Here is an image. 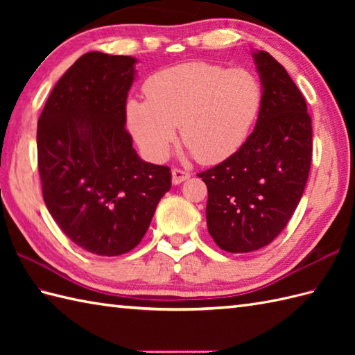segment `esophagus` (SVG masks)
<instances>
[{
  "instance_id": "34e87169",
  "label": "esophagus",
  "mask_w": 355,
  "mask_h": 355,
  "mask_svg": "<svg viewBox=\"0 0 355 355\" xmlns=\"http://www.w3.org/2000/svg\"><path fill=\"white\" fill-rule=\"evenodd\" d=\"M189 177H191L189 172L182 171V169H172V183H173V184L183 183V182H186V180L189 178Z\"/></svg>"
}]
</instances>
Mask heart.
Segmentation results:
<instances>
[{"label":"heart","mask_w":355,"mask_h":355,"mask_svg":"<svg viewBox=\"0 0 355 355\" xmlns=\"http://www.w3.org/2000/svg\"><path fill=\"white\" fill-rule=\"evenodd\" d=\"M146 101L126 103V125L150 160L169 154L180 126L182 141L202 164L238 153L262 108V85L252 71L210 62H186L157 71Z\"/></svg>","instance_id":"obj_1"}]
</instances>
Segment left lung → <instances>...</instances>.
I'll return each instance as SVG.
<instances>
[{
    "mask_svg": "<svg viewBox=\"0 0 355 355\" xmlns=\"http://www.w3.org/2000/svg\"><path fill=\"white\" fill-rule=\"evenodd\" d=\"M262 108L238 153L198 173L207 186V229L218 247L248 253L284 230L305 189L313 128L306 102L284 67L267 51H253Z\"/></svg>",
    "mask_w": 355,
    "mask_h": 355,
    "instance_id": "obj_1",
    "label": "left lung"
}]
</instances>
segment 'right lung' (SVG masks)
Instances as JSON below:
<instances>
[{"instance_id": "right-lung-1", "label": "right lung", "mask_w": 355, "mask_h": 355, "mask_svg": "<svg viewBox=\"0 0 355 355\" xmlns=\"http://www.w3.org/2000/svg\"><path fill=\"white\" fill-rule=\"evenodd\" d=\"M135 64L132 56L85 53L37 120L45 206L74 244L99 256L132 250L171 189V169L143 162L125 128Z\"/></svg>"}]
</instances>
